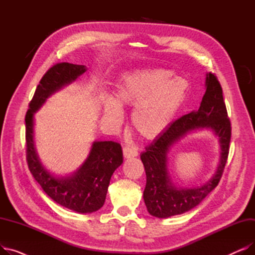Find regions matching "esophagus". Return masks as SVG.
Instances as JSON below:
<instances>
[{"label":"esophagus","mask_w":255,"mask_h":255,"mask_svg":"<svg viewBox=\"0 0 255 255\" xmlns=\"http://www.w3.org/2000/svg\"><path fill=\"white\" fill-rule=\"evenodd\" d=\"M123 154L125 158H131V157H136L138 155V152L136 149L133 148V146L126 145L123 149Z\"/></svg>","instance_id":"obj_1"}]
</instances>
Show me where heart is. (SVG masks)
Masks as SVG:
<instances>
[{
    "mask_svg": "<svg viewBox=\"0 0 255 255\" xmlns=\"http://www.w3.org/2000/svg\"><path fill=\"white\" fill-rule=\"evenodd\" d=\"M164 69H141L126 75L115 93V100L104 101L107 122L119 127L123 122L120 106H134L132 127L144 139L161 135L172 122L186 97V84L181 78H170Z\"/></svg>",
    "mask_w": 255,
    "mask_h": 255,
    "instance_id": "b5f03b06",
    "label": "heart"
}]
</instances>
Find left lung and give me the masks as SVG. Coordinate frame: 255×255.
<instances>
[{"instance_id": "left-lung-1", "label": "left lung", "mask_w": 255, "mask_h": 255, "mask_svg": "<svg viewBox=\"0 0 255 255\" xmlns=\"http://www.w3.org/2000/svg\"><path fill=\"white\" fill-rule=\"evenodd\" d=\"M203 128H211L220 139L221 161L218 170L203 186L177 189L169 177L167 154L171 145L187 132ZM231 136L232 126L227 118L222 88L217 77L210 72L206 77V93L199 109L171 123L140 155L146 176L143 200L151 215L158 218L180 215L202 203L222 177L229 157Z\"/></svg>"}]
</instances>
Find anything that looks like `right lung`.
<instances>
[{
    "label": "right lung",
    "mask_w": 255,
    "mask_h": 255,
    "mask_svg": "<svg viewBox=\"0 0 255 255\" xmlns=\"http://www.w3.org/2000/svg\"><path fill=\"white\" fill-rule=\"evenodd\" d=\"M87 70L84 65L58 63L40 80L25 115L26 161L34 179L43 191L59 205L77 213H92L105 202L114 171L123 163L121 144L116 141H94L90 154L72 176L56 178L41 164L34 143V114L55 92L72 82Z\"/></svg>",
    "instance_id": "1"
}]
</instances>
